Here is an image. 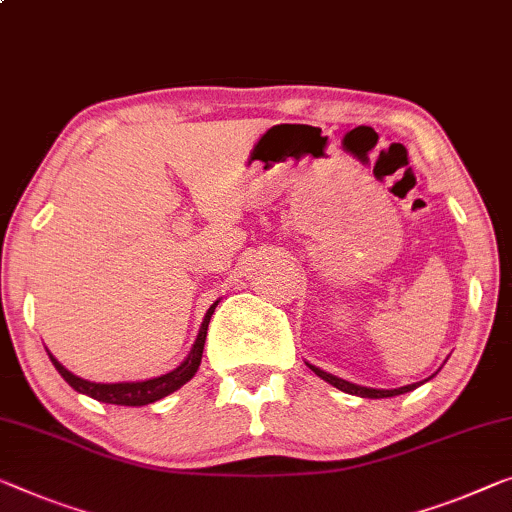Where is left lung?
<instances>
[{
	"mask_svg": "<svg viewBox=\"0 0 512 512\" xmlns=\"http://www.w3.org/2000/svg\"><path fill=\"white\" fill-rule=\"evenodd\" d=\"M306 366H309L311 371L320 377V380H325L327 384H332V387H336L338 391L352 393V396H359V398H391V396H400V393H407V391H414L416 387H421L423 382H428L430 377H432V375H430L428 380L407 384V387H398V389H373V387H361V384L348 382V380H343V377H336V375H332V373L322 371V368L309 364V361H306Z\"/></svg>",
	"mask_w": 512,
	"mask_h": 512,
	"instance_id": "obj_1",
	"label": "left lung"
}]
</instances>
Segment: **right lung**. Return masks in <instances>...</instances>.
<instances>
[{"label": "right lung", "mask_w": 512, "mask_h": 512, "mask_svg": "<svg viewBox=\"0 0 512 512\" xmlns=\"http://www.w3.org/2000/svg\"><path fill=\"white\" fill-rule=\"evenodd\" d=\"M219 304V300L210 306L203 316V322L199 327V334H196V341L192 345L190 355L183 359V364L176 366L174 371L151 377V380H141V382H91L84 380V377L70 373L66 366H61L54 355H50V361L57 368L59 375L73 387L77 393H84L93 400H100V403L107 405H125V407H141V405H151L155 400H160L169 393L178 391L183 384H187L196 375L201 366V357H203V345H206V334H208V322L215 313V306Z\"/></svg>", "instance_id": "right-lung-1"}]
</instances>
